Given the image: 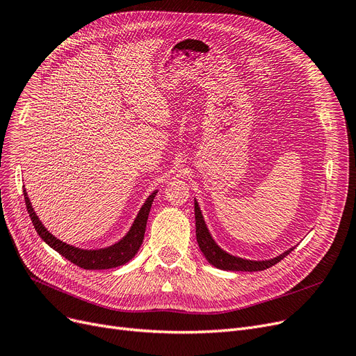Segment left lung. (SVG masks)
Returning a JSON list of instances; mask_svg holds the SVG:
<instances>
[{"instance_id":"left-lung-1","label":"left lung","mask_w":356,"mask_h":356,"mask_svg":"<svg viewBox=\"0 0 356 356\" xmlns=\"http://www.w3.org/2000/svg\"><path fill=\"white\" fill-rule=\"evenodd\" d=\"M195 221H196V240H197L200 252L204 253V256L212 266L222 270H237V272L265 270L276 265L277 261H281L285 256H288L293 249H296V247H292V249L269 260H247V259L236 257L233 254L224 252L221 247L213 241L196 200H195Z\"/></svg>"}]
</instances>
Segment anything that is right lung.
<instances>
[{"instance_id": "right-lung-1", "label": "right lung", "mask_w": 356, "mask_h": 356, "mask_svg": "<svg viewBox=\"0 0 356 356\" xmlns=\"http://www.w3.org/2000/svg\"><path fill=\"white\" fill-rule=\"evenodd\" d=\"M23 192H24V200H26V208H27L29 216H30V220H32L35 229L38 231L40 238L46 244L51 245L52 249L56 250L59 254H63L65 259L72 261L74 265L80 266L83 269L92 270V269H112V268L125 265L136 254V252L140 250V247L144 240V234H145L148 213H149V209L152 205V200H154V197H156L159 191H154L147 197L145 204L143 205L140 212H138L136 218L125 237L109 247H104V249H97V250L79 249V247L67 244L64 241L58 240L55 236H52L49 231L43 227L40 220L38 218V215L33 211L32 204H30L27 192L26 191H23Z\"/></svg>"}]
</instances>
